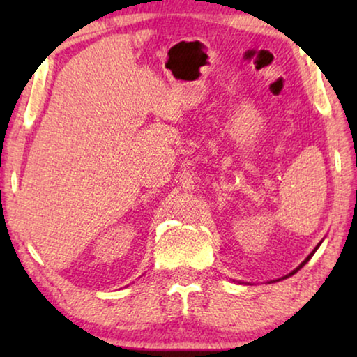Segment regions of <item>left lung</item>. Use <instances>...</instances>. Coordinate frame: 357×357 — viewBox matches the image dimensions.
Here are the masks:
<instances>
[{
    "label": "left lung",
    "mask_w": 357,
    "mask_h": 357,
    "mask_svg": "<svg viewBox=\"0 0 357 357\" xmlns=\"http://www.w3.org/2000/svg\"><path fill=\"white\" fill-rule=\"evenodd\" d=\"M319 247H320V243H319V245H317V247H315V250H317V248H319ZM315 250H314V252H312V253H310V255H309V257H307V258H305V260L301 263V265H299V268H296V270H294V271H292V273H289V275H287V276H292V275H294V273H296V271H299V270H301V268H302V266H304V265H305V263L310 260V258H312V255H314V253H315ZM287 276H284V278H287Z\"/></svg>",
    "instance_id": "8db88e82"
}]
</instances>
